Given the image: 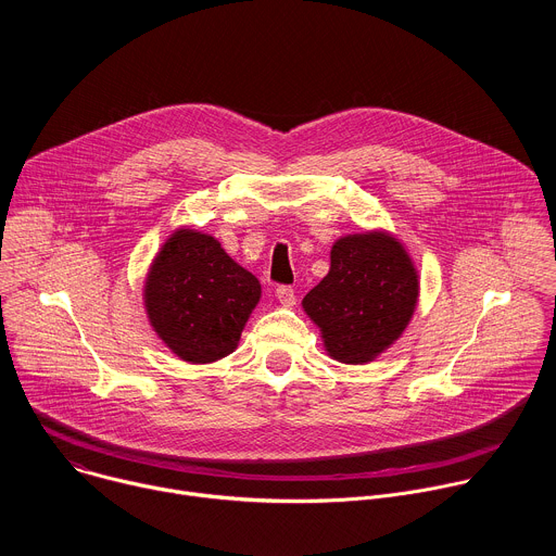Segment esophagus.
<instances>
[{"instance_id":"34e87169","label":"esophagus","mask_w":556,"mask_h":556,"mask_svg":"<svg viewBox=\"0 0 556 556\" xmlns=\"http://www.w3.org/2000/svg\"><path fill=\"white\" fill-rule=\"evenodd\" d=\"M275 294H277L279 303H281V305H286V307H290V305H294V303H296V294H294L292 286H277Z\"/></svg>"}]
</instances>
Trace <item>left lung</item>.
<instances>
[{
	"instance_id": "8db88e82",
	"label": "left lung",
	"mask_w": 556,
	"mask_h": 556,
	"mask_svg": "<svg viewBox=\"0 0 556 556\" xmlns=\"http://www.w3.org/2000/svg\"><path fill=\"white\" fill-rule=\"evenodd\" d=\"M330 273L303 296L332 358L374 361L407 328L418 303V273L387 232L348 235L332 247Z\"/></svg>"
}]
</instances>
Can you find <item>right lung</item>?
<instances>
[{"label": "right lung", "mask_w": 556, "mask_h": 556, "mask_svg": "<svg viewBox=\"0 0 556 556\" xmlns=\"http://www.w3.org/2000/svg\"><path fill=\"white\" fill-rule=\"evenodd\" d=\"M262 286L211 235L176 230L151 264L144 286L149 321L189 363H213L240 343Z\"/></svg>", "instance_id": "right-lung-1"}]
</instances>
